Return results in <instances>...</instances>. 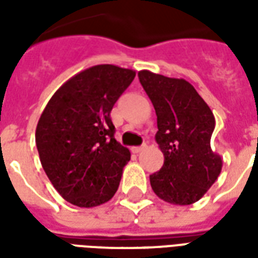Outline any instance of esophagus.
Instances as JSON below:
<instances>
[{"instance_id": "34e87169", "label": "esophagus", "mask_w": 258, "mask_h": 258, "mask_svg": "<svg viewBox=\"0 0 258 258\" xmlns=\"http://www.w3.org/2000/svg\"><path fill=\"white\" fill-rule=\"evenodd\" d=\"M144 149H146V144H144L142 146H134V148H133V152H134V153H141Z\"/></svg>"}]
</instances>
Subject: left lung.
I'll return each mask as SVG.
<instances>
[{
  "mask_svg": "<svg viewBox=\"0 0 258 258\" xmlns=\"http://www.w3.org/2000/svg\"><path fill=\"white\" fill-rule=\"evenodd\" d=\"M138 77L156 110L155 140L164 155L160 171L149 177L152 189L170 205H192L221 173V156L210 146L213 112L186 80L149 70L138 72Z\"/></svg>",
  "mask_w": 258,
  "mask_h": 258,
  "instance_id": "8db88e82",
  "label": "left lung"
}]
</instances>
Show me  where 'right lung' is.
<instances>
[{
    "mask_svg": "<svg viewBox=\"0 0 258 258\" xmlns=\"http://www.w3.org/2000/svg\"><path fill=\"white\" fill-rule=\"evenodd\" d=\"M135 72L96 64L74 74L52 95L36 128L44 171L69 203L96 207L112 199L131 153L114 140L113 105Z\"/></svg>",
    "mask_w": 258,
    "mask_h": 258,
    "instance_id": "1",
    "label": "right lung"
}]
</instances>
